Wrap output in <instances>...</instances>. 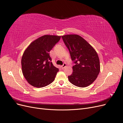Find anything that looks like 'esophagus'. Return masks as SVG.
I'll list each match as a JSON object with an SVG mask.
<instances>
[{"label":"esophagus","instance_id":"34e87169","mask_svg":"<svg viewBox=\"0 0 123 123\" xmlns=\"http://www.w3.org/2000/svg\"><path fill=\"white\" fill-rule=\"evenodd\" d=\"M66 66V63H64V64H63V65L61 66V68H62V69H64V68H65Z\"/></svg>","mask_w":123,"mask_h":123}]
</instances>
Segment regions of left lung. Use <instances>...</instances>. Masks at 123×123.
<instances>
[{
  "instance_id": "1",
  "label": "left lung",
  "mask_w": 123,
  "mask_h": 123,
  "mask_svg": "<svg viewBox=\"0 0 123 123\" xmlns=\"http://www.w3.org/2000/svg\"><path fill=\"white\" fill-rule=\"evenodd\" d=\"M62 38L75 64L72 66L73 72L68 76L69 81L77 87H87L97 79L100 70L97 52L79 35H65Z\"/></svg>"
}]
</instances>
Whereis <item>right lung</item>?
Instances as JSON below:
<instances>
[{"label":"right lung","instance_id":"right-lung-1","mask_svg":"<svg viewBox=\"0 0 123 123\" xmlns=\"http://www.w3.org/2000/svg\"><path fill=\"white\" fill-rule=\"evenodd\" d=\"M61 36L45 35L32 42L21 60L22 73L28 83L36 88L45 87L54 80L59 69L51 62L49 52Z\"/></svg>","mask_w":123,"mask_h":123}]
</instances>
